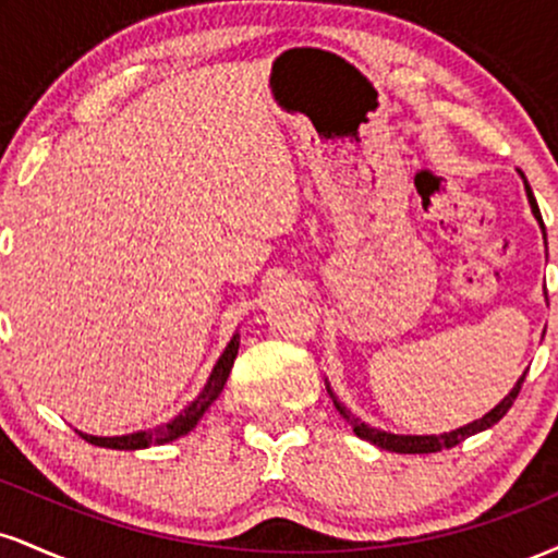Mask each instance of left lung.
Instances as JSON below:
<instances>
[{
    "mask_svg": "<svg viewBox=\"0 0 558 558\" xmlns=\"http://www.w3.org/2000/svg\"><path fill=\"white\" fill-rule=\"evenodd\" d=\"M520 175H522V172H520ZM522 181H524V175H522ZM524 194H527L530 209H533L537 226H541V230H543V239H546V226H543L541 209H537V202H535V196H533V189H530L527 181H524ZM522 383H524V375L520 377V380L514 383V388H511L509 393H506L504 399L498 401L496 407H493L488 414H483V417H480V420L466 422V425L457 427V430H451V433H438V435H399V433L380 430V427L367 425V422H362L360 417H356V414H351V409H345L343 403L336 399V393H332V388H330L328 380H325V388H328L330 399H332V403H336L338 412H341V417H343L345 422H349L351 430L360 435L362 440H369V444H373V446L386 448V451H396V453H435V451H440V448H453L457 444H462L464 438H470V435L483 433V430H488V427L496 425V422L501 420L506 412H509L511 403H514L517 396H520Z\"/></svg>",
    "mask_w": 558,
    "mask_h": 558,
    "instance_id": "obj_1",
    "label": "left lung"
}]
</instances>
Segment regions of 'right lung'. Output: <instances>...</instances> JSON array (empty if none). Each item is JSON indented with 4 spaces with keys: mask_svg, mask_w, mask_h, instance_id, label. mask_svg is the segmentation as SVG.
I'll return each instance as SVG.
<instances>
[{
    "mask_svg": "<svg viewBox=\"0 0 558 558\" xmlns=\"http://www.w3.org/2000/svg\"><path fill=\"white\" fill-rule=\"evenodd\" d=\"M239 345H241V332L235 330L233 338H230V343L226 345V351H222L220 360H217V364L213 367V373H209L207 383H204L202 393H198L181 414H175L170 422H165V425L155 427V430H138V433H128V435H88V433L78 430L81 438H86L88 444L101 446V448L138 451V448L162 446V444H170V440L181 438V435H189L198 425V420L204 417V412H207V409L217 401V396L222 393V388H226L230 367H233L235 356H239Z\"/></svg>",
    "mask_w": 558,
    "mask_h": 558,
    "instance_id": "add662e5",
    "label": "right lung"
}]
</instances>
